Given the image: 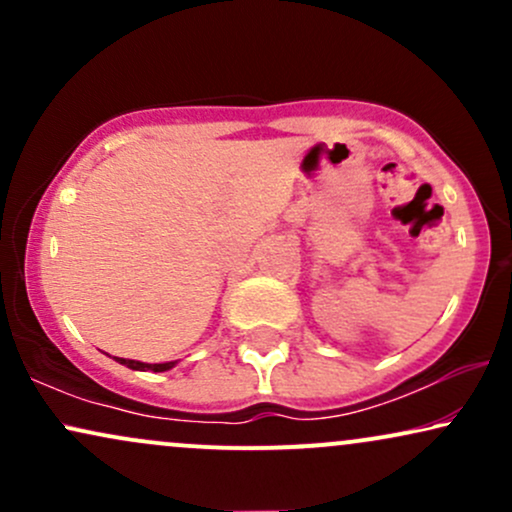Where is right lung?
I'll list each match as a JSON object with an SVG mask.
<instances>
[{"label": "right lung", "mask_w": 512, "mask_h": 512, "mask_svg": "<svg viewBox=\"0 0 512 512\" xmlns=\"http://www.w3.org/2000/svg\"><path fill=\"white\" fill-rule=\"evenodd\" d=\"M115 361L125 363V366L132 368V370H154V373H163V370L175 366V361H170V363H142V361H127V358H115Z\"/></svg>", "instance_id": "obj_1"}]
</instances>
